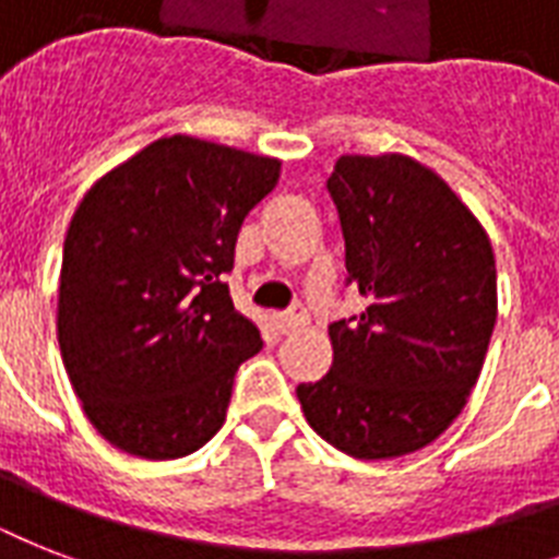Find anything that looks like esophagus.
Returning a JSON list of instances; mask_svg holds the SVG:
<instances>
[{
	"label": "esophagus",
	"mask_w": 559,
	"mask_h": 559,
	"mask_svg": "<svg viewBox=\"0 0 559 559\" xmlns=\"http://www.w3.org/2000/svg\"><path fill=\"white\" fill-rule=\"evenodd\" d=\"M272 324H275V331L278 333L296 331V328H301V324H305V310H301V307H296V310H289V313H275L272 316Z\"/></svg>",
	"instance_id": "esophagus-1"
}]
</instances>
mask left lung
Instances as JSON below:
<instances>
[{"label":"left lung","mask_w":559,"mask_h":559,"mask_svg":"<svg viewBox=\"0 0 559 559\" xmlns=\"http://www.w3.org/2000/svg\"><path fill=\"white\" fill-rule=\"evenodd\" d=\"M328 191L368 305L331 324V371L301 382L298 403L350 459H397L467 406L499 310L493 246L459 193L403 153L340 156Z\"/></svg>","instance_id":"obj_1"}]
</instances>
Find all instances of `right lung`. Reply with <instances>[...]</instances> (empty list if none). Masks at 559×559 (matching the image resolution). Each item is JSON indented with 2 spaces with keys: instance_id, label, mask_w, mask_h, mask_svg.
<instances>
[{
  "instance_id": "obj_1",
  "label": "right lung",
  "mask_w": 559,
  "mask_h": 559,
  "mask_svg": "<svg viewBox=\"0 0 559 559\" xmlns=\"http://www.w3.org/2000/svg\"><path fill=\"white\" fill-rule=\"evenodd\" d=\"M281 159L165 135L83 193L63 243L57 342L90 424L135 459L170 461L226 420L261 333L223 284L246 214Z\"/></svg>"
}]
</instances>
